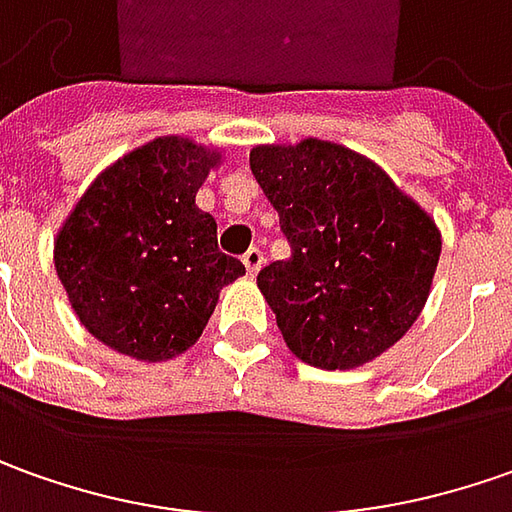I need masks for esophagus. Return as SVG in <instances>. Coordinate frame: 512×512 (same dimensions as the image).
Instances as JSON below:
<instances>
[{
  "label": "esophagus",
  "instance_id": "esophagus-1",
  "mask_svg": "<svg viewBox=\"0 0 512 512\" xmlns=\"http://www.w3.org/2000/svg\"><path fill=\"white\" fill-rule=\"evenodd\" d=\"M243 266H246V274H249V277H255V274L260 272V266H263V252L252 246V249L243 255Z\"/></svg>",
  "mask_w": 512,
  "mask_h": 512
}]
</instances>
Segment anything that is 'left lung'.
Instances as JSON below:
<instances>
[{"mask_svg": "<svg viewBox=\"0 0 512 512\" xmlns=\"http://www.w3.org/2000/svg\"><path fill=\"white\" fill-rule=\"evenodd\" d=\"M249 167L291 246L257 274L286 345L326 371L379 357L428 300L442 252L431 215L331 141L255 147Z\"/></svg>", "mask_w": 512, "mask_h": 512, "instance_id": "left-lung-1", "label": "left lung"}]
</instances>
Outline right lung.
<instances>
[{
	"label": "right lung",
	"instance_id": "1",
	"mask_svg": "<svg viewBox=\"0 0 512 512\" xmlns=\"http://www.w3.org/2000/svg\"><path fill=\"white\" fill-rule=\"evenodd\" d=\"M221 161L167 135L127 152L81 195L56 238V272L81 326L118 354L169 360L209 323L218 291L246 274L195 206Z\"/></svg>",
	"mask_w": 512,
	"mask_h": 512
}]
</instances>
